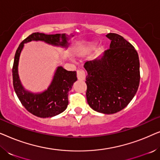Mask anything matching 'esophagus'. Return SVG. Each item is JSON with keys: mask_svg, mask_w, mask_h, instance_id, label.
Instances as JSON below:
<instances>
[{"mask_svg": "<svg viewBox=\"0 0 160 160\" xmlns=\"http://www.w3.org/2000/svg\"><path fill=\"white\" fill-rule=\"evenodd\" d=\"M85 72L84 70H78L77 71V78L78 80L84 81L85 79Z\"/></svg>", "mask_w": 160, "mask_h": 160, "instance_id": "34e87169", "label": "esophagus"}]
</instances>
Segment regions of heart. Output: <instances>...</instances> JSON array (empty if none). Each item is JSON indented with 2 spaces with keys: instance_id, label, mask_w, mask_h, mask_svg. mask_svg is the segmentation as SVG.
<instances>
[{
  "instance_id": "1",
  "label": "heart",
  "mask_w": 160,
  "mask_h": 160,
  "mask_svg": "<svg viewBox=\"0 0 160 160\" xmlns=\"http://www.w3.org/2000/svg\"><path fill=\"white\" fill-rule=\"evenodd\" d=\"M92 48V45H90L88 48H87V49H91Z\"/></svg>"
}]
</instances>
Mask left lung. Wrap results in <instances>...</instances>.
<instances>
[{
    "instance_id": "8db88e82",
    "label": "left lung",
    "mask_w": 160,
    "mask_h": 160,
    "mask_svg": "<svg viewBox=\"0 0 160 160\" xmlns=\"http://www.w3.org/2000/svg\"><path fill=\"white\" fill-rule=\"evenodd\" d=\"M110 48L84 65L87 100L98 112L112 114L125 108L136 94L140 83L138 54L133 46L117 33L106 35Z\"/></svg>"
}]
</instances>
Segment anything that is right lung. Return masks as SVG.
<instances>
[{
	"label": "right lung",
	"instance_id": "add662e5",
	"mask_svg": "<svg viewBox=\"0 0 160 160\" xmlns=\"http://www.w3.org/2000/svg\"><path fill=\"white\" fill-rule=\"evenodd\" d=\"M61 41H60V39ZM31 41H43L57 47H68V37L65 34L47 35L34 32L22 41L17 48L12 68L13 86L21 103L26 110L38 117H52L60 114L68 105V93L73 83L77 80L76 71H68L59 66L47 90L41 93H32L25 90L21 84L18 74V64L24 43Z\"/></svg>",
	"mask_w": 160,
	"mask_h": 160
}]
</instances>
